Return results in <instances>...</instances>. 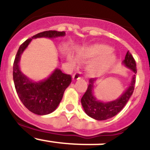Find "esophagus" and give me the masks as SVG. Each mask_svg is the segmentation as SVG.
I'll return each instance as SVG.
<instances>
[{"mask_svg": "<svg viewBox=\"0 0 150 150\" xmlns=\"http://www.w3.org/2000/svg\"><path fill=\"white\" fill-rule=\"evenodd\" d=\"M73 79L74 80H77V79H80V72H76L73 74Z\"/></svg>", "mask_w": 150, "mask_h": 150, "instance_id": "esophagus-1", "label": "esophagus"}]
</instances>
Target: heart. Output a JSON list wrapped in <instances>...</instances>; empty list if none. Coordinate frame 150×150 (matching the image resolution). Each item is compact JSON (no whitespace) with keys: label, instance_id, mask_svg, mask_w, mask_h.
<instances>
[{"label":"heart","instance_id":"1","mask_svg":"<svg viewBox=\"0 0 150 150\" xmlns=\"http://www.w3.org/2000/svg\"><path fill=\"white\" fill-rule=\"evenodd\" d=\"M111 50L112 49L107 45L95 44L80 50L77 54V58L81 61L98 58L88 67L89 75L95 76L110 67L115 63L116 55L111 52ZM69 61L72 64L76 62L74 57H69Z\"/></svg>","mask_w":150,"mask_h":150}]
</instances>
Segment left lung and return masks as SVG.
Listing matches in <instances>:
<instances>
[{
  "label": "left lung",
  "mask_w": 150,
  "mask_h": 150,
  "mask_svg": "<svg viewBox=\"0 0 150 150\" xmlns=\"http://www.w3.org/2000/svg\"><path fill=\"white\" fill-rule=\"evenodd\" d=\"M122 63L126 67L131 69L134 74L137 73L136 62L129 51L127 52ZM95 81V79L94 78H91L89 79V85L88 86L86 91L81 98L82 105L86 113L88 116L96 120H106L116 116L127 104L134 89L135 74H134L129 87L122 95V96L116 100L107 103L99 101L94 96L92 88Z\"/></svg>",
  "instance_id": "1"
}]
</instances>
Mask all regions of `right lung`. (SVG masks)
Masks as SVG:
<instances>
[{
  "mask_svg": "<svg viewBox=\"0 0 150 150\" xmlns=\"http://www.w3.org/2000/svg\"><path fill=\"white\" fill-rule=\"evenodd\" d=\"M65 35L64 31L46 30L26 40L18 48L13 63V81L22 104L30 112L37 115H46L53 112L60 104L64 92L71 83L70 74H63L56 69L51 76L43 81L34 83L21 72L18 63L24 50L33 38H54Z\"/></svg>",
  "mask_w": 150,
  "mask_h": 150,
  "instance_id": "right-lung-1",
  "label": "right lung"
}]
</instances>
